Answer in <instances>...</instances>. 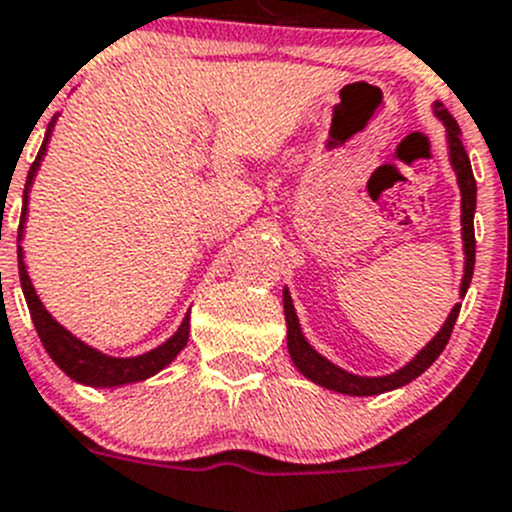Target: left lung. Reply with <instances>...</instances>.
<instances>
[{"instance_id":"8db88e82","label":"left lung","mask_w":512,"mask_h":512,"mask_svg":"<svg viewBox=\"0 0 512 512\" xmlns=\"http://www.w3.org/2000/svg\"><path fill=\"white\" fill-rule=\"evenodd\" d=\"M433 114L443 122L445 127L448 160L460 187V225H463V252H465L463 280H460V297H465V292H468L470 287V280H473V267H475L473 217H475V195H478V187H475L473 170H470L468 152H465L463 147V132H460L455 117L445 109L443 102H433ZM282 305H285V322H287V352H290V360L295 362L297 370H300L310 382L320 385V388L335 390V393H342V395H355V398L390 393V390L403 388V385L413 382L415 377L423 375V372L438 360L440 352L445 350V345H448L450 332H453V325L455 320H458V312H460V302H458V305L450 310V315L445 317L443 327L435 332L433 340H430L428 345L413 357V360L405 362L403 367L388 372V375H355V372L345 370V367L327 360L325 355H320V352L307 342L305 332H302L300 327V320H297L295 305H292V295L287 287L282 290Z\"/></svg>"}]
</instances>
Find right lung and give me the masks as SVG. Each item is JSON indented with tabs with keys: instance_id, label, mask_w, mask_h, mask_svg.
<instances>
[{
	"instance_id": "obj_1",
	"label": "right lung",
	"mask_w": 512,
	"mask_h": 512,
	"mask_svg": "<svg viewBox=\"0 0 512 512\" xmlns=\"http://www.w3.org/2000/svg\"><path fill=\"white\" fill-rule=\"evenodd\" d=\"M59 112L54 114L52 122H49L47 132H44L42 150H39L37 160L29 167L27 185H24L22 195V220H19V235H17V257H19V282H22L24 300H27L29 315H32L34 327H37V335L42 340L44 350L52 357L54 365L64 372L67 377H72L79 385H87V388H122V385H132V382H145L150 377H155L157 372L165 370L182 350H185L187 340H190V312L185 315V320L180 322V327L175 330V335L167 337L162 345L152 347V350L142 352V355L132 357H114L107 352L97 350V347L87 345L84 340H79L72 330L62 325L52 312L44 307V302L39 300L37 290L32 285V277L27 272V262H24V230H27V215H29V192H32L34 177H37L39 167H42L44 155H47V145L52 140L54 124H57Z\"/></svg>"
}]
</instances>
